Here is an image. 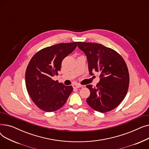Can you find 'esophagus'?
Returning a JSON list of instances; mask_svg holds the SVG:
<instances>
[{
    "label": "esophagus",
    "mask_w": 149,
    "mask_h": 149,
    "mask_svg": "<svg viewBox=\"0 0 149 149\" xmlns=\"http://www.w3.org/2000/svg\"><path fill=\"white\" fill-rule=\"evenodd\" d=\"M72 87L74 88H76L77 89V88H80L82 87V86L79 84H72Z\"/></svg>",
    "instance_id": "esophagus-1"
}]
</instances>
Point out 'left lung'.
I'll list each match as a JSON object with an SVG mask.
<instances>
[{"mask_svg": "<svg viewBox=\"0 0 149 149\" xmlns=\"http://www.w3.org/2000/svg\"><path fill=\"white\" fill-rule=\"evenodd\" d=\"M78 47L87 57L89 74H100L95 87L87 85L90 96L86 101L96 111L105 113L118 106L126 97L129 84V74L123 57L113 49L103 45L77 42Z\"/></svg>", "mask_w": 149, "mask_h": 149, "instance_id": "8db88e82", "label": "left lung"}]
</instances>
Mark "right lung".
I'll list each match as a JSON object with an SVG mask.
<instances>
[{"label": "right lung", "mask_w": 149, "mask_h": 149, "mask_svg": "<svg viewBox=\"0 0 149 149\" xmlns=\"http://www.w3.org/2000/svg\"><path fill=\"white\" fill-rule=\"evenodd\" d=\"M77 42L59 43L37 52L31 59L25 73L26 87L31 99L42 110L51 112L63 106L71 93L72 86L54 81L62 60L74 51Z\"/></svg>", "instance_id": "add662e5"}]
</instances>
